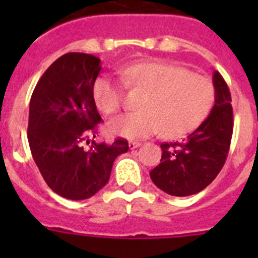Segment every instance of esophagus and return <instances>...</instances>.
Listing matches in <instances>:
<instances>
[{"label": "esophagus", "instance_id": "esophagus-1", "mask_svg": "<svg viewBox=\"0 0 258 258\" xmlns=\"http://www.w3.org/2000/svg\"><path fill=\"white\" fill-rule=\"evenodd\" d=\"M142 145L141 142H137V141H133V142L129 143V147H131V150H134V149H138L140 146Z\"/></svg>", "mask_w": 258, "mask_h": 258}]
</instances>
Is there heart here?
<instances>
[{"mask_svg": "<svg viewBox=\"0 0 258 258\" xmlns=\"http://www.w3.org/2000/svg\"><path fill=\"white\" fill-rule=\"evenodd\" d=\"M129 86L145 90L140 112L113 118L107 125L111 134L125 138H146L157 132L179 138L202 124L216 99L213 83L206 76L192 74L182 66L150 60L126 66L121 71ZM98 109L113 115L121 108V89L108 75H102L93 85Z\"/></svg>", "mask_w": 258, "mask_h": 258, "instance_id": "b5f03b06", "label": "heart"}]
</instances>
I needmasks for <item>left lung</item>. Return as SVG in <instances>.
<instances>
[{"label": "left lung", "mask_w": 258, "mask_h": 258, "mask_svg": "<svg viewBox=\"0 0 258 258\" xmlns=\"http://www.w3.org/2000/svg\"><path fill=\"white\" fill-rule=\"evenodd\" d=\"M216 99L208 117L182 142L161 143L160 164L150 172L152 182L173 197H188L212 183L226 161L232 136L231 95L214 71Z\"/></svg>", "instance_id": "8db88e82"}]
</instances>
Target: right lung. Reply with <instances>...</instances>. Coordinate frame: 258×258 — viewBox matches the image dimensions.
I'll use <instances>...</instances> for the list:
<instances>
[{"mask_svg": "<svg viewBox=\"0 0 258 258\" xmlns=\"http://www.w3.org/2000/svg\"><path fill=\"white\" fill-rule=\"evenodd\" d=\"M101 70L97 56L67 52L45 71L29 102L32 156L47 186L66 199L95 195L108 182L116 157L129 150L122 138L85 146L102 121L93 98Z\"/></svg>", "mask_w": 258, "mask_h": 258, "instance_id": "1", "label": "right lung"}]
</instances>
